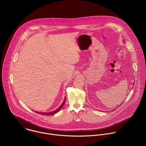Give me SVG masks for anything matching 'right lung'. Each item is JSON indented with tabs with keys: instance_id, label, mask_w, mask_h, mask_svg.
Listing matches in <instances>:
<instances>
[{
	"instance_id": "obj_1",
	"label": "right lung",
	"mask_w": 146,
	"mask_h": 146,
	"mask_svg": "<svg viewBox=\"0 0 146 146\" xmlns=\"http://www.w3.org/2000/svg\"><path fill=\"white\" fill-rule=\"evenodd\" d=\"M65 99L64 101V102L62 103V104H61V106L58 108V109H57L56 110H55V111H53V112H49V113H40V112H36V113H39V114H41V115H54L57 112H58V111L60 110V109L62 107V106H64V104H65Z\"/></svg>"
}]
</instances>
